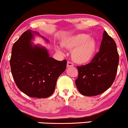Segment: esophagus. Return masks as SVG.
I'll return each instance as SVG.
<instances>
[{"label": "esophagus", "mask_w": 128, "mask_h": 128, "mask_svg": "<svg viewBox=\"0 0 128 128\" xmlns=\"http://www.w3.org/2000/svg\"><path fill=\"white\" fill-rule=\"evenodd\" d=\"M74 66L73 65V62H70V61H68L67 63V67H73V66Z\"/></svg>", "instance_id": "esophagus-1"}]
</instances>
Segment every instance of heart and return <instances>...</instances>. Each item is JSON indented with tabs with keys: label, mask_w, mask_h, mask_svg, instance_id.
Instances as JSON below:
<instances>
[{
	"label": "heart",
	"mask_w": 128,
	"mask_h": 128,
	"mask_svg": "<svg viewBox=\"0 0 128 128\" xmlns=\"http://www.w3.org/2000/svg\"><path fill=\"white\" fill-rule=\"evenodd\" d=\"M61 45L66 49L73 50L72 58L78 64L89 62L94 57L97 49L95 39L85 34L66 38L61 42Z\"/></svg>",
	"instance_id": "heart-1"
}]
</instances>
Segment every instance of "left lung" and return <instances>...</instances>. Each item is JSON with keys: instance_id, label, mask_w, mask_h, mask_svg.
I'll return each instance as SVG.
<instances>
[{"instance_id": "obj_1", "label": "left lung", "mask_w": 128, "mask_h": 128, "mask_svg": "<svg viewBox=\"0 0 128 128\" xmlns=\"http://www.w3.org/2000/svg\"><path fill=\"white\" fill-rule=\"evenodd\" d=\"M118 61L116 42L104 30L99 52L88 64L77 67L78 77L75 84L79 92L86 96L105 92L115 80Z\"/></svg>"}]
</instances>
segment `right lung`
<instances>
[{
	"label": "right lung",
	"mask_w": 128,
	"mask_h": 128,
	"mask_svg": "<svg viewBox=\"0 0 128 128\" xmlns=\"http://www.w3.org/2000/svg\"><path fill=\"white\" fill-rule=\"evenodd\" d=\"M32 32L28 30L13 44L11 73L16 86L27 96L48 98L54 92L58 77L66 70L67 60L57 61L49 56L45 48L32 46Z\"/></svg>",
	"instance_id": "obj_1"
}]
</instances>
